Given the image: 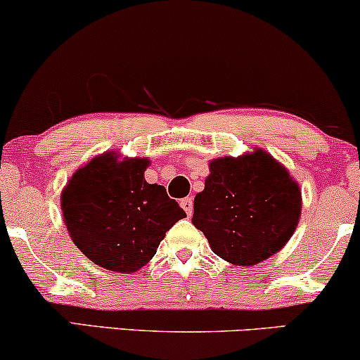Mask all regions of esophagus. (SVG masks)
Returning a JSON list of instances; mask_svg holds the SVG:
<instances>
[{"mask_svg": "<svg viewBox=\"0 0 360 360\" xmlns=\"http://www.w3.org/2000/svg\"><path fill=\"white\" fill-rule=\"evenodd\" d=\"M193 204L194 202H193V198H191V195H188V198H184V199H181V207L184 209L188 216L193 214Z\"/></svg>", "mask_w": 360, "mask_h": 360, "instance_id": "34e87169", "label": "esophagus"}]
</instances>
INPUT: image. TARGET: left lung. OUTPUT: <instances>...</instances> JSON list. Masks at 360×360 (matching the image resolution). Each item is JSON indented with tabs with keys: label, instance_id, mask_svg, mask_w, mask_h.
Wrapping results in <instances>:
<instances>
[{
	"label": "left lung",
	"instance_id": "8db88e82",
	"mask_svg": "<svg viewBox=\"0 0 360 360\" xmlns=\"http://www.w3.org/2000/svg\"><path fill=\"white\" fill-rule=\"evenodd\" d=\"M202 193L194 198L193 224L212 252L234 264L254 266L281 251L297 227L299 184L269 153L212 159Z\"/></svg>",
	"mask_w": 360,
	"mask_h": 360
}]
</instances>
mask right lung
<instances>
[{
	"instance_id": "add662e5",
	"label": "right lung",
	"mask_w": 360,
	"mask_h": 360,
	"mask_svg": "<svg viewBox=\"0 0 360 360\" xmlns=\"http://www.w3.org/2000/svg\"><path fill=\"white\" fill-rule=\"evenodd\" d=\"M146 158L117 159L115 151L79 167L61 193L63 219L72 243L108 271H139L186 212L165 186L149 184Z\"/></svg>"
}]
</instances>
